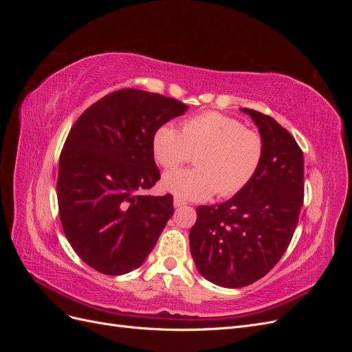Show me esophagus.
Listing matches in <instances>:
<instances>
[{
  "label": "esophagus",
  "mask_w": 352,
  "mask_h": 352,
  "mask_svg": "<svg viewBox=\"0 0 352 352\" xmlns=\"http://www.w3.org/2000/svg\"><path fill=\"white\" fill-rule=\"evenodd\" d=\"M173 204H175V207L177 208V207H184L185 204H186V202L184 201V199H180V198H175V201H173Z\"/></svg>",
  "instance_id": "esophagus-1"
}]
</instances>
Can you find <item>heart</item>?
<instances>
[{"label":"heart","instance_id":"obj_1","mask_svg":"<svg viewBox=\"0 0 352 352\" xmlns=\"http://www.w3.org/2000/svg\"><path fill=\"white\" fill-rule=\"evenodd\" d=\"M155 162L175 168L195 160V167L173 170L163 177V188L180 199L232 197L257 173L264 154L258 132L247 129L233 117L207 111L180 124L160 126L153 136Z\"/></svg>","mask_w":352,"mask_h":352}]
</instances>
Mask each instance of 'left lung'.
<instances>
[{"label": "left lung", "mask_w": 352, "mask_h": 352, "mask_svg": "<svg viewBox=\"0 0 352 352\" xmlns=\"http://www.w3.org/2000/svg\"><path fill=\"white\" fill-rule=\"evenodd\" d=\"M258 126L264 154L251 182L226 202L199 206L189 230L198 272L214 285L242 287L282 258L304 202V155L273 117L241 109Z\"/></svg>", "instance_id": "left-lung-1"}]
</instances>
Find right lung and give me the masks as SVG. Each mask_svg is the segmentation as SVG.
<instances>
[{"mask_svg": "<svg viewBox=\"0 0 352 352\" xmlns=\"http://www.w3.org/2000/svg\"><path fill=\"white\" fill-rule=\"evenodd\" d=\"M188 105L124 88L74 122L63 145L57 199L63 230L79 258L119 276L145 261L173 216V197L145 195L160 179L153 136Z\"/></svg>", "mask_w": 352, "mask_h": 352, "instance_id": "obj_1", "label": "right lung"}]
</instances>
